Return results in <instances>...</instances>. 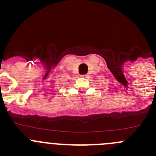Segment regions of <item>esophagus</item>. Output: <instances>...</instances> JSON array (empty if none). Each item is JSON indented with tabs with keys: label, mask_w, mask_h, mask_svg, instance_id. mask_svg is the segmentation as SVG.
Returning <instances> with one entry per match:
<instances>
[{
	"label": "esophagus",
	"mask_w": 156,
	"mask_h": 156,
	"mask_svg": "<svg viewBox=\"0 0 156 156\" xmlns=\"http://www.w3.org/2000/svg\"><path fill=\"white\" fill-rule=\"evenodd\" d=\"M81 78H88V75H81Z\"/></svg>",
	"instance_id": "esophagus-1"
}]
</instances>
